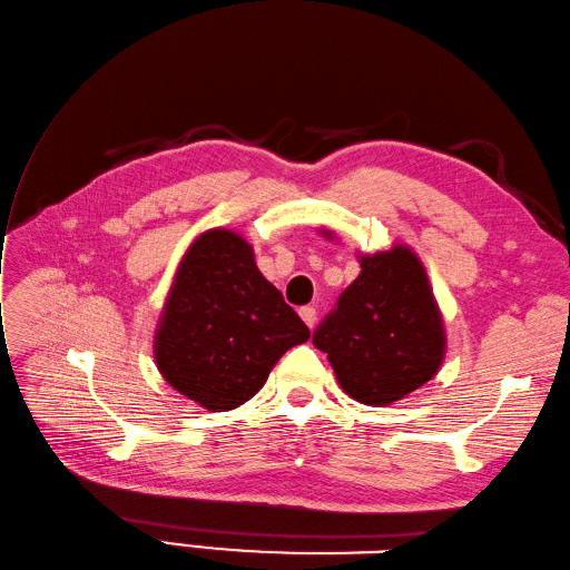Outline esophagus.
I'll list each match as a JSON object with an SVG mask.
<instances>
[{
	"instance_id": "34e87169",
	"label": "esophagus",
	"mask_w": 570,
	"mask_h": 570,
	"mask_svg": "<svg viewBox=\"0 0 570 570\" xmlns=\"http://www.w3.org/2000/svg\"><path fill=\"white\" fill-rule=\"evenodd\" d=\"M298 315L303 317V323H306L308 327H313V325H315V321H317V313H315V308H313V306H303V308L298 311Z\"/></svg>"
}]
</instances>
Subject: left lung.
I'll use <instances>...</instances> for the list:
<instances>
[{"label":"left lung","instance_id":"8db88e82","mask_svg":"<svg viewBox=\"0 0 570 570\" xmlns=\"http://www.w3.org/2000/svg\"><path fill=\"white\" fill-rule=\"evenodd\" d=\"M333 240V233L323 230ZM360 276L317 325L342 391L364 405H391L440 372L446 335L428 272L405 245L360 255Z\"/></svg>","mask_w":570,"mask_h":570}]
</instances>
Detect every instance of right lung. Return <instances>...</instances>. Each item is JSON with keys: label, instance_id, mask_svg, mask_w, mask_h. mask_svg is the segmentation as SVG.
I'll list each match as a JSON object with an SVG mask.
<instances>
[{"label": "right lung", "instance_id": "right-lung-1", "mask_svg": "<svg viewBox=\"0 0 570 570\" xmlns=\"http://www.w3.org/2000/svg\"><path fill=\"white\" fill-rule=\"evenodd\" d=\"M311 330L257 269L253 245L228 228L184 253L155 330V364L171 389L210 413L243 405Z\"/></svg>", "mask_w": 570, "mask_h": 570}]
</instances>
